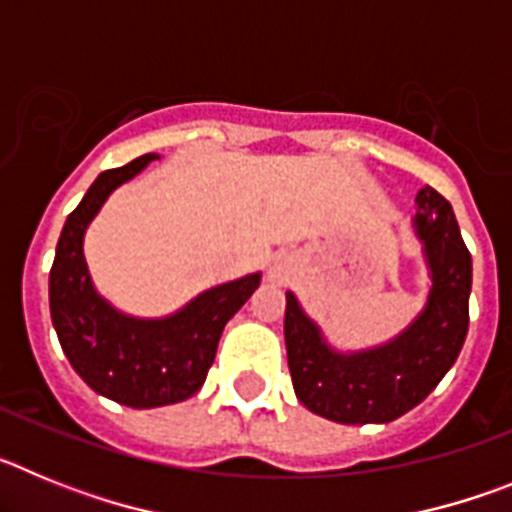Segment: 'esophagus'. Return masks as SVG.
Wrapping results in <instances>:
<instances>
[{
  "mask_svg": "<svg viewBox=\"0 0 512 512\" xmlns=\"http://www.w3.org/2000/svg\"><path fill=\"white\" fill-rule=\"evenodd\" d=\"M274 274H277V271H274Z\"/></svg>",
  "mask_w": 512,
  "mask_h": 512,
  "instance_id": "obj_1",
  "label": "esophagus"
}]
</instances>
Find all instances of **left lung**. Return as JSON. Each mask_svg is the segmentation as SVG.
I'll use <instances>...</instances> for the list:
<instances>
[{
  "label": "left lung",
  "mask_w": 512,
  "mask_h": 512,
  "mask_svg": "<svg viewBox=\"0 0 512 512\" xmlns=\"http://www.w3.org/2000/svg\"><path fill=\"white\" fill-rule=\"evenodd\" d=\"M415 233L431 269L423 312L384 346L338 354L287 292L284 343L292 384L307 410L346 425L390 423L436 390L469 330L472 256L454 210L433 187L420 189Z\"/></svg>",
  "instance_id": "obj_1"
}]
</instances>
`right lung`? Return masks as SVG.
Here are the masks:
<instances>
[{"mask_svg": "<svg viewBox=\"0 0 512 512\" xmlns=\"http://www.w3.org/2000/svg\"><path fill=\"white\" fill-rule=\"evenodd\" d=\"M153 153L102 171L66 217L51 266V318L63 354L99 395L128 408H161L192 397L205 384L223 328L259 287L248 274L194 297L161 320L122 315L97 295L84 261V233L112 189L151 164Z\"/></svg>", "mask_w": 512, "mask_h": 512, "instance_id": "1", "label": "right lung"}]
</instances>
